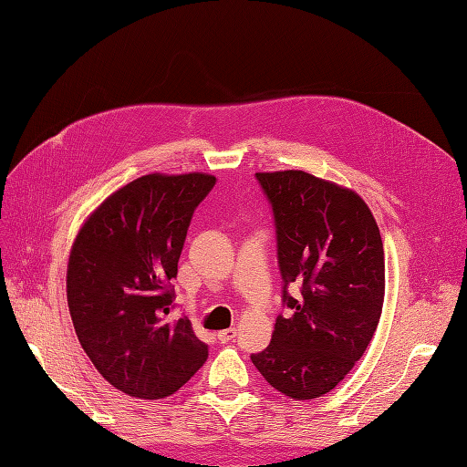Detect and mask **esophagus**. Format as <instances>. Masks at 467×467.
<instances>
[{"label":"esophagus","instance_id":"esophagus-1","mask_svg":"<svg viewBox=\"0 0 467 467\" xmlns=\"http://www.w3.org/2000/svg\"><path fill=\"white\" fill-rule=\"evenodd\" d=\"M235 335H237V329H235V327L223 329V331L218 333V341H220V343H230V341H234V338H235Z\"/></svg>","mask_w":467,"mask_h":467}]
</instances>
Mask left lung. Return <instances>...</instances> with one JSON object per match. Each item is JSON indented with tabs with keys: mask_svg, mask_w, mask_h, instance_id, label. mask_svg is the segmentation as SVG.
<instances>
[{
	"mask_svg": "<svg viewBox=\"0 0 467 467\" xmlns=\"http://www.w3.org/2000/svg\"><path fill=\"white\" fill-rule=\"evenodd\" d=\"M273 208L282 302L271 345L251 355L280 393L331 391L372 341L384 306V244L357 192L304 171L255 173ZM298 285L296 299L287 292Z\"/></svg>",
	"mask_w": 467,
	"mask_h": 467,
	"instance_id": "8db88e82",
	"label": "left lung"
}]
</instances>
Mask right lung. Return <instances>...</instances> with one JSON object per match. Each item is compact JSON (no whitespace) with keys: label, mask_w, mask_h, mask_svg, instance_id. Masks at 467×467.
<instances>
[{"label":"right lung","mask_w":467,"mask_h":467,"mask_svg":"<svg viewBox=\"0 0 467 467\" xmlns=\"http://www.w3.org/2000/svg\"><path fill=\"white\" fill-rule=\"evenodd\" d=\"M214 185L202 173L144 175L110 194L76 237L69 316L99 374L132 398H167L208 358L189 317L165 316L192 214Z\"/></svg>","instance_id":"1"}]
</instances>
